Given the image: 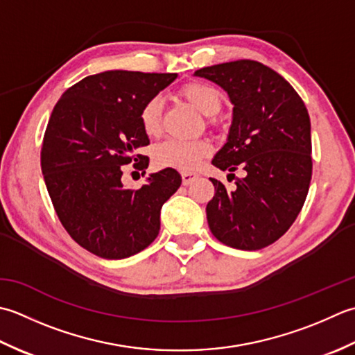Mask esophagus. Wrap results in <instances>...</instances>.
Instances as JSON below:
<instances>
[{"label":"esophagus","mask_w":355,"mask_h":355,"mask_svg":"<svg viewBox=\"0 0 355 355\" xmlns=\"http://www.w3.org/2000/svg\"><path fill=\"white\" fill-rule=\"evenodd\" d=\"M198 178L199 176L196 175V173H182V184L184 185H191Z\"/></svg>","instance_id":"34e87169"}]
</instances>
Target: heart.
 Listing matches in <instances>:
<instances>
[{"label":"heart","mask_w":355,"mask_h":355,"mask_svg":"<svg viewBox=\"0 0 355 355\" xmlns=\"http://www.w3.org/2000/svg\"><path fill=\"white\" fill-rule=\"evenodd\" d=\"M179 95L187 103L205 114L216 116L222 108V95L214 85L193 81L180 87ZM139 121L144 133L150 137L161 135L162 130V103L159 98H151L141 108ZM211 147L207 141H180L168 139L159 144L155 150V162L162 168H176L180 171H193L198 168Z\"/></svg>","instance_id":"1"}]
</instances>
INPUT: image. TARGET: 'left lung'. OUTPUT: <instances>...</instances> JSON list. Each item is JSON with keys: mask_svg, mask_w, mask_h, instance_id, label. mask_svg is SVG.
I'll return each instance as SVG.
<instances>
[{"mask_svg": "<svg viewBox=\"0 0 355 355\" xmlns=\"http://www.w3.org/2000/svg\"><path fill=\"white\" fill-rule=\"evenodd\" d=\"M194 75L220 85L234 105L213 165L245 171L233 190L211 179L208 227L231 248L262 250L286 233L305 204L313 175L308 110L284 76L257 61L223 62Z\"/></svg>", "mask_w": 355, "mask_h": 355, "instance_id": "1", "label": "left lung"}]
</instances>
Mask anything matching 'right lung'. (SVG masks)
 I'll list each match as a JSON object with an SVG mask.
<instances>
[{
    "instance_id": "right-lung-1",
    "label": "right lung",
    "mask_w": 355,
    "mask_h": 355,
    "mask_svg": "<svg viewBox=\"0 0 355 355\" xmlns=\"http://www.w3.org/2000/svg\"><path fill=\"white\" fill-rule=\"evenodd\" d=\"M176 73L108 70L71 85L58 101L44 133L41 170L62 227L103 259L147 248L161 228V208L182 182L175 168L147 178L137 190L122 184V165L146 173L150 144L139 113ZM142 173V175H144Z\"/></svg>"
}]
</instances>
